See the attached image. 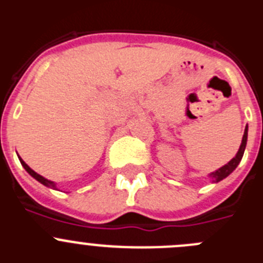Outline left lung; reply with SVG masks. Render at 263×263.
<instances>
[{
  "mask_svg": "<svg viewBox=\"0 0 263 263\" xmlns=\"http://www.w3.org/2000/svg\"><path fill=\"white\" fill-rule=\"evenodd\" d=\"M246 141H248V126L245 127V132H243V137H242V142H241V146H240V148H238V152H237L236 157H234L232 160H229V162H228L225 166H222L221 168L216 170L215 173L210 174V178L212 179L213 183L220 182V180H222V179L227 178L228 175H231L234 170H236V167L238 166V163H240L241 159H242L243 152H245V147H246Z\"/></svg>",
  "mask_w": 263,
  "mask_h": 263,
  "instance_id": "left-lung-1",
  "label": "left lung"
}]
</instances>
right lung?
Masks as SVG:
<instances>
[{"label":"right lung","instance_id":"add662e5","mask_svg":"<svg viewBox=\"0 0 263 263\" xmlns=\"http://www.w3.org/2000/svg\"><path fill=\"white\" fill-rule=\"evenodd\" d=\"M20 160H21V164H22V166L25 167V170H26L27 173H29L30 175L32 176V178H34V179H36V180H38L39 183H42V184H43V185H46V187H50V188H52V190H58V188H57V184H55V183H53V182H51V180H48V179L43 178V176H42V175H39V174H36L35 171H34V170H31V168H30V167L27 166V164L25 163V162H23V160H22V158H20Z\"/></svg>","mask_w":263,"mask_h":263}]
</instances>
